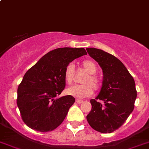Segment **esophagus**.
I'll use <instances>...</instances> for the list:
<instances>
[{
  "instance_id": "obj_1",
  "label": "esophagus",
  "mask_w": 149,
  "mask_h": 149,
  "mask_svg": "<svg viewBox=\"0 0 149 149\" xmlns=\"http://www.w3.org/2000/svg\"><path fill=\"white\" fill-rule=\"evenodd\" d=\"M76 102H77V103L78 104H81V103H82V102H84V101L83 100H76Z\"/></svg>"
}]
</instances>
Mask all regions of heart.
Instances as JSON below:
<instances>
[{
  "instance_id": "obj_1",
  "label": "heart",
  "mask_w": 149,
  "mask_h": 149,
  "mask_svg": "<svg viewBox=\"0 0 149 149\" xmlns=\"http://www.w3.org/2000/svg\"><path fill=\"white\" fill-rule=\"evenodd\" d=\"M81 65L84 70L89 73L83 81L84 84H76L70 86L66 89V92L68 95L76 97L79 99L87 97L93 94L94 88L98 89L100 86V80L95 75L97 71V67L95 62L92 60H84ZM64 78L66 82L71 84L74 78V66L73 64H69L66 66L64 70Z\"/></svg>"
}]
</instances>
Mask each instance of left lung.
Listing matches in <instances>:
<instances>
[{"mask_svg":"<svg viewBox=\"0 0 149 149\" xmlns=\"http://www.w3.org/2000/svg\"><path fill=\"white\" fill-rule=\"evenodd\" d=\"M86 51L103 73L101 90L95 99L90 100L92 110L86 119L95 130L111 133L120 127L133 111L137 97L135 81L113 55L95 48H87Z\"/></svg>","mask_w":149,"mask_h":149,"instance_id":"8db88e82","label":"left lung"}]
</instances>
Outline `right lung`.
Listing matches in <instances>:
<instances>
[{"mask_svg": "<svg viewBox=\"0 0 149 149\" xmlns=\"http://www.w3.org/2000/svg\"><path fill=\"white\" fill-rule=\"evenodd\" d=\"M84 48H58L30 68L17 89V103L27 127L41 132L54 130L75 102L71 95L58 97L65 86L64 70L75 59L86 54Z\"/></svg>", "mask_w": 149, "mask_h": 149, "instance_id": "add662e5", "label": "right lung"}]
</instances>
